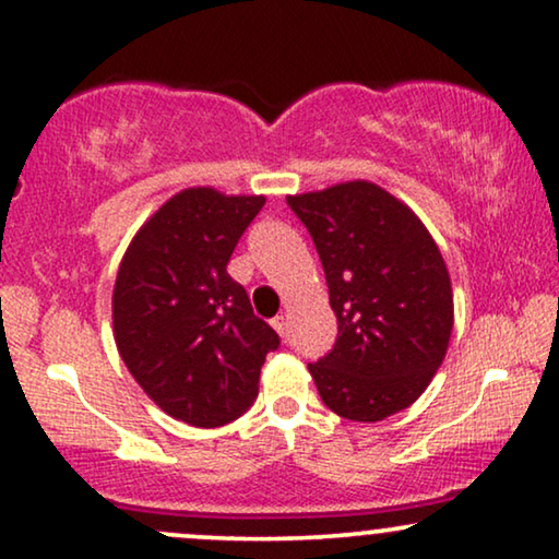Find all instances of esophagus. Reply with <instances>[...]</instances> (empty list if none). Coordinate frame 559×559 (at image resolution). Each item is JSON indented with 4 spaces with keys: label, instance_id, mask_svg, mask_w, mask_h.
<instances>
[{
    "label": "esophagus",
    "instance_id": "1",
    "mask_svg": "<svg viewBox=\"0 0 559 559\" xmlns=\"http://www.w3.org/2000/svg\"><path fill=\"white\" fill-rule=\"evenodd\" d=\"M272 328L282 335V338H285V335H287V318L285 316H277V318L272 320Z\"/></svg>",
    "mask_w": 559,
    "mask_h": 559
}]
</instances>
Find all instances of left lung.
<instances>
[{
    "mask_svg": "<svg viewBox=\"0 0 559 559\" xmlns=\"http://www.w3.org/2000/svg\"><path fill=\"white\" fill-rule=\"evenodd\" d=\"M325 270L338 338L308 369L320 400L379 423L419 400L453 333V287L417 213L369 180L287 195Z\"/></svg>",
    "mask_w": 559,
    "mask_h": 559,
    "instance_id": "8db88e82",
    "label": "left lung"
}]
</instances>
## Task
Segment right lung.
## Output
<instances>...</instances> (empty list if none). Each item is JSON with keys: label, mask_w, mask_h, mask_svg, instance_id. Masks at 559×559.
Masks as SVG:
<instances>
[{"label": "right lung", "mask_w": 559, "mask_h": 559, "mask_svg": "<svg viewBox=\"0 0 559 559\" xmlns=\"http://www.w3.org/2000/svg\"><path fill=\"white\" fill-rule=\"evenodd\" d=\"M264 195L186 188L134 234L114 282V341L144 394L193 427L241 417L280 335L226 272Z\"/></svg>", "instance_id": "obj_1"}]
</instances>
